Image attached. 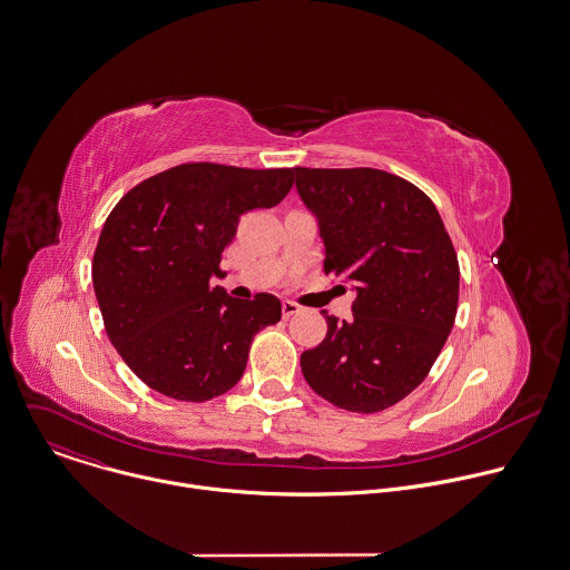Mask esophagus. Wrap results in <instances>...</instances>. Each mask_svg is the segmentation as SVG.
<instances>
[{
	"label": "esophagus",
	"instance_id": "obj_1",
	"mask_svg": "<svg viewBox=\"0 0 570 570\" xmlns=\"http://www.w3.org/2000/svg\"><path fill=\"white\" fill-rule=\"evenodd\" d=\"M295 313H299V306H297L295 302H288V299H286V302L282 304V315L288 320V317H293Z\"/></svg>",
	"mask_w": 570,
	"mask_h": 570
}]
</instances>
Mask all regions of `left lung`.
Wrapping results in <instances>:
<instances>
[{
    "mask_svg": "<svg viewBox=\"0 0 570 570\" xmlns=\"http://www.w3.org/2000/svg\"><path fill=\"white\" fill-rule=\"evenodd\" d=\"M297 193L320 219L324 273L355 284L353 320L326 315L302 353L308 386L351 413L384 411L429 375L455 324L460 264L431 197L377 168H302Z\"/></svg>",
    "mask_w": 570,
    "mask_h": 570,
    "instance_id": "1",
    "label": "left lung"
}]
</instances>
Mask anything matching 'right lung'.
Returning a JSON list of instances; mask_svg holds the SVG:
<instances>
[{
  "label": "right lung",
  "mask_w": 570,
  "mask_h": 570,
  "mask_svg": "<svg viewBox=\"0 0 570 570\" xmlns=\"http://www.w3.org/2000/svg\"><path fill=\"white\" fill-rule=\"evenodd\" d=\"M293 168L188 161L132 186L110 210L92 255L104 328L128 368L179 402H208L244 375L255 335L282 320L275 295L235 299L222 255L239 217L279 204Z\"/></svg>",
  "instance_id": "add662e5"
}]
</instances>
